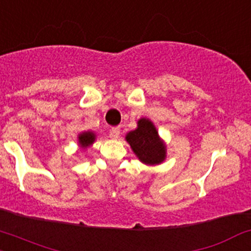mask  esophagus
Wrapping results in <instances>:
<instances>
[{
    "instance_id": "esophagus-1",
    "label": "esophagus",
    "mask_w": 251,
    "mask_h": 251,
    "mask_svg": "<svg viewBox=\"0 0 251 251\" xmlns=\"http://www.w3.org/2000/svg\"><path fill=\"white\" fill-rule=\"evenodd\" d=\"M109 134H110V137H112V138H114V139L119 138V136H120V128H119V127H113L112 130H110Z\"/></svg>"
}]
</instances>
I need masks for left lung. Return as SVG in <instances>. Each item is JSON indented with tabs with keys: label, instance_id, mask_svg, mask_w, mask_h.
<instances>
[{
	"label": "left lung",
	"instance_id": "8db88e82",
	"mask_svg": "<svg viewBox=\"0 0 251 251\" xmlns=\"http://www.w3.org/2000/svg\"><path fill=\"white\" fill-rule=\"evenodd\" d=\"M126 142L142 163L156 166L162 163L167 156L165 141L160 137L154 123L148 118L137 121V127L125 136Z\"/></svg>",
	"mask_w": 251,
	"mask_h": 251
}]
</instances>
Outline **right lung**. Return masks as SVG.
Instances as JSON below:
<instances>
[{"instance_id":"obj_1","label":"right lung","mask_w":251,"mask_h":251,"mask_svg":"<svg viewBox=\"0 0 251 251\" xmlns=\"http://www.w3.org/2000/svg\"><path fill=\"white\" fill-rule=\"evenodd\" d=\"M96 141V133L94 131H84L78 134V146L81 149H86V148L91 147Z\"/></svg>"}]
</instances>
